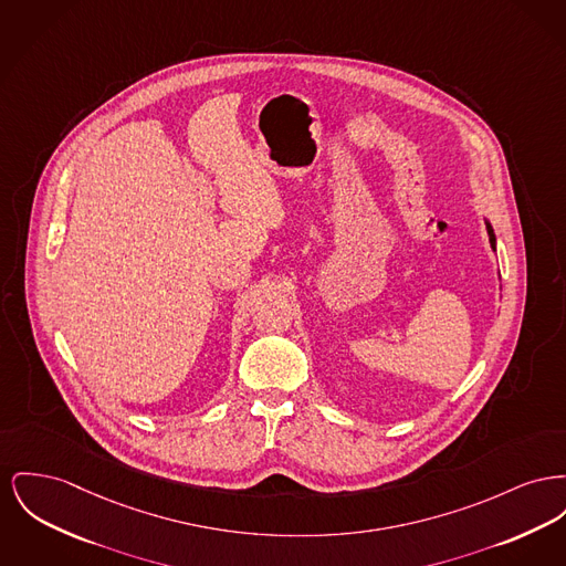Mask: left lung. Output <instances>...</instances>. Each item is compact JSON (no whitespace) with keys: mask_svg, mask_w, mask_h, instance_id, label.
Segmentation results:
<instances>
[{"mask_svg":"<svg viewBox=\"0 0 566 566\" xmlns=\"http://www.w3.org/2000/svg\"><path fill=\"white\" fill-rule=\"evenodd\" d=\"M488 224V234H490V243H492V248L496 250V234H494V229L490 227V222H485Z\"/></svg>","mask_w":566,"mask_h":566,"instance_id":"8db88e82","label":"left lung"}]
</instances>
